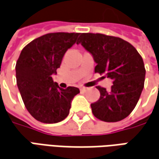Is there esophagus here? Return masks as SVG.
I'll return each instance as SVG.
<instances>
[{
    "instance_id": "esophagus-1",
    "label": "esophagus",
    "mask_w": 159,
    "mask_h": 159,
    "mask_svg": "<svg viewBox=\"0 0 159 159\" xmlns=\"http://www.w3.org/2000/svg\"><path fill=\"white\" fill-rule=\"evenodd\" d=\"M86 90H87L86 87H80V91H81V92H85V91Z\"/></svg>"
}]
</instances>
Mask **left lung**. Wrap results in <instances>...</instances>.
Returning a JSON list of instances; mask_svg holds the SVG:
<instances>
[{"mask_svg":"<svg viewBox=\"0 0 159 159\" xmlns=\"http://www.w3.org/2000/svg\"><path fill=\"white\" fill-rule=\"evenodd\" d=\"M80 43L93 54L97 63L94 72L113 80L110 90L96 86L100 98L91 104L93 115L105 122L125 119L135 108L144 88L145 68L141 55L123 39L103 34H80Z\"/></svg>","mask_w":159,"mask_h":159,"instance_id":"1","label":"left lung"}]
</instances>
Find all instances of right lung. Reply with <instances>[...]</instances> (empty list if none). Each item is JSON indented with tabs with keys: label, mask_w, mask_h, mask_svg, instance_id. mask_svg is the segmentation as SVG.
Returning a JSON list of instances; mask_svg holds the SVG:
<instances>
[{
	"label": "right lung",
	"mask_w": 159,
	"mask_h": 159,
	"mask_svg": "<svg viewBox=\"0 0 159 159\" xmlns=\"http://www.w3.org/2000/svg\"><path fill=\"white\" fill-rule=\"evenodd\" d=\"M80 33H50L23 48L16 62V82L28 112L45 124L58 123L69 114L77 87H59L52 74L61 66L67 49L76 43Z\"/></svg>",
	"instance_id": "1"
}]
</instances>
